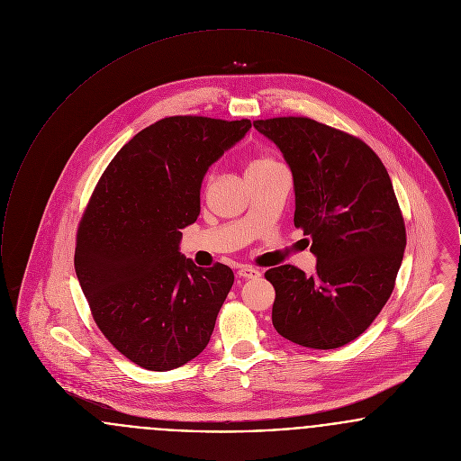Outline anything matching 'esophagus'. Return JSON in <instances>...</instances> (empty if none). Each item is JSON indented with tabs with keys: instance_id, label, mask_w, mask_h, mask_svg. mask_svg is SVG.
Returning a JSON list of instances; mask_svg holds the SVG:
<instances>
[{
	"instance_id": "esophagus-1",
	"label": "esophagus",
	"mask_w": 461,
	"mask_h": 461,
	"mask_svg": "<svg viewBox=\"0 0 461 461\" xmlns=\"http://www.w3.org/2000/svg\"><path fill=\"white\" fill-rule=\"evenodd\" d=\"M237 275H239V278H243V280H256V278L261 276V273L258 269L250 267V266H241L240 269L237 271Z\"/></svg>"
}]
</instances>
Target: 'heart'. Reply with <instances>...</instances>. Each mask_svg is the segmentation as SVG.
Returning <instances> with one entry per match:
<instances>
[{
	"label": "heart",
	"mask_w": 461,
	"mask_h": 461,
	"mask_svg": "<svg viewBox=\"0 0 461 461\" xmlns=\"http://www.w3.org/2000/svg\"><path fill=\"white\" fill-rule=\"evenodd\" d=\"M273 164H276L271 157H256L252 162H250V166H249V171L247 173H254V171H261V169H266V167H269V166H273Z\"/></svg>",
	"instance_id": "1"
}]
</instances>
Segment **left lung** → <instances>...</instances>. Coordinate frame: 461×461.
<instances>
[{"mask_svg": "<svg viewBox=\"0 0 461 461\" xmlns=\"http://www.w3.org/2000/svg\"><path fill=\"white\" fill-rule=\"evenodd\" d=\"M294 176V224L311 239L316 273L292 264L264 273L275 286L273 327L294 344L337 349L357 339L389 301L406 247L393 181L349 132L309 117L254 121Z\"/></svg>", "mask_w": 461, "mask_h": 461, "instance_id": "obj_1", "label": "left lung"}]
</instances>
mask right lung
<instances>
[{"mask_svg":"<svg viewBox=\"0 0 461 461\" xmlns=\"http://www.w3.org/2000/svg\"><path fill=\"white\" fill-rule=\"evenodd\" d=\"M250 121L164 117L138 132L98 179L76 239L74 267L91 316L134 365L173 370L211 340L235 282L216 263L198 267L179 254L197 221L209 166L250 130Z\"/></svg>","mask_w":461,"mask_h":461,"instance_id":"obj_1","label":"right lung"}]
</instances>
